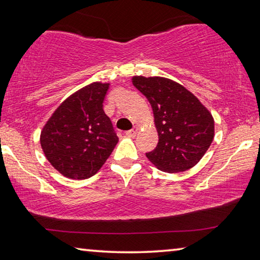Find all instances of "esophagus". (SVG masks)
I'll use <instances>...</instances> for the list:
<instances>
[{"label":"esophagus","mask_w":260,"mask_h":260,"mask_svg":"<svg viewBox=\"0 0 260 260\" xmlns=\"http://www.w3.org/2000/svg\"><path fill=\"white\" fill-rule=\"evenodd\" d=\"M138 131H139V126H135L133 129H131V131H127L126 132V135L128 136V138H134V136L138 134Z\"/></svg>","instance_id":"esophagus-1"}]
</instances>
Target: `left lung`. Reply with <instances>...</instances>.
Returning a JSON list of instances; mask_svg holds the SVG:
<instances>
[{"instance_id":"obj_1","label":"left lung","mask_w":260,"mask_h":260,"mask_svg":"<svg viewBox=\"0 0 260 260\" xmlns=\"http://www.w3.org/2000/svg\"><path fill=\"white\" fill-rule=\"evenodd\" d=\"M133 85L148 99L158 133L147 158L157 169L178 173L195 166L214 138L212 114L191 91L164 77L134 76Z\"/></svg>"}]
</instances>
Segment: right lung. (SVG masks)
<instances>
[{"mask_svg":"<svg viewBox=\"0 0 260 260\" xmlns=\"http://www.w3.org/2000/svg\"><path fill=\"white\" fill-rule=\"evenodd\" d=\"M109 82L89 83L61 102L43 126L41 148L55 170L69 179L93 177L117 146L110 118L103 111Z\"/></svg>","mask_w":260,"mask_h":260,"instance_id":"add662e5","label":"right lung"}]
</instances>
